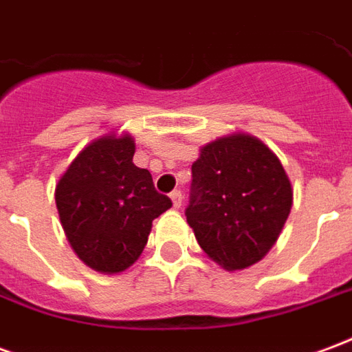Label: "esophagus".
Listing matches in <instances>:
<instances>
[{"label":"esophagus","instance_id":"34e87169","mask_svg":"<svg viewBox=\"0 0 352 352\" xmlns=\"http://www.w3.org/2000/svg\"><path fill=\"white\" fill-rule=\"evenodd\" d=\"M169 198L173 201V207H175V209H179V207L183 206V192L181 190H173L169 194Z\"/></svg>","mask_w":352,"mask_h":352}]
</instances>
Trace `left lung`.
I'll return each mask as SVG.
<instances>
[{
  "instance_id": "8db88e82",
  "label": "left lung",
  "mask_w": 352,
  "mask_h": 352,
  "mask_svg": "<svg viewBox=\"0 0 352 352\" xmlns=\"http://www.w3.org/2000/svg\"><path fill=\"white\" fill-rule=\"evenodd\" d=\"M290 209V179L258 138L237 131L199 148L186 222L204 252L226 272L264 258Z\"/></svg>"
}]
</instances>
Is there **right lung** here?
<instances>
[{
	"mask_svg": "<svg viewBox=\"0 0 352 352\" xmlns=\"http://www.w3.org/2000/svg\"><path fill=\"white\" fill-rule=\"evenodd\" d=\"M133 153L130 133H105L75 156L56 184L65 237L94 272L128 270L145 249L154 219L171 207L151 171L133 164Z\"/></svg>",
	"mask_w": 352,
	"mask_h": 352,
	"instance_id": "obj_1",
	"label": "right lung"
}]
</instances>
